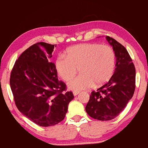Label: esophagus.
<instances>
[{
    "label": "esophagus",
    "instance_id": "esophagus-1",
    "mask_svg": "<svg viewBox=\"0 0 148 148\" xmlns=\"http://www.w3.org/2000/svg\"><path fill=\"white\" fill-rule=\"evenodd\" d=\"M79 93V92H73V95H74V96H77L78 94Z\"/></svg>",
    "mask_w": 148,
    "mask_h": 148
}]
</instances>
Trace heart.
Here are the masks:
<instances>
[{
	"mask_svg": "<svg viewBox=\"0 0 148 148\" xmlns=\"http://www.w3.org/2000/svg\"><path fill=\"white\" fill-rule=\"evenodd\" d=\"M59 55L56 60V69L64 81H69L79 68L80 74L68 84L69 89L79 92L99 86L110 80L115 69V53L109 45L85 43L75 45Z\"/></svg>",
	"mask_w": 148,
	"mask_h": 148,
	"instance_id": "heart-1",
	"label": "heart"
}]
</instances>
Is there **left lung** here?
<instances>
[{"mask_svg":"<svg viewBox=\"0 0 148 148\" xmlns=\"http://www.w3.org/2000/svg\"><path fill=\"white\" fill-rule=\"evenodd\" d=\"M116 57L114 73L105 84L92 91L86 106L88 114L95 119L109 121L123 110L135 90L136 70L130 55L121 44L106 36Z\"/></svg>","mask_w":148,"mask_h":148,"instance_id":"obj_1","label":"left lung"}]
</instances>
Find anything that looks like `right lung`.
I'll use <instances>...</instances> for the list:
<instances>
[{
    "mask_svg": "<svg viewBox=\"0 0 148 148\" xmlns=\"http://www.w3.org/2000/svg\"><path fill=\"white\" fill-rule=\"evenodd\" d=\"M54 45L38 42L22 53L10 75V86L16 106L31 121L42 127L55 125L64 119L74 98L66 84L58 79L50 62Z\"/></svg>",
    "mask_w": 148,
    "mask_h": 148,
    "instance_id": "right-lung-1",
    "label": "right lung"
}]
</instances>
